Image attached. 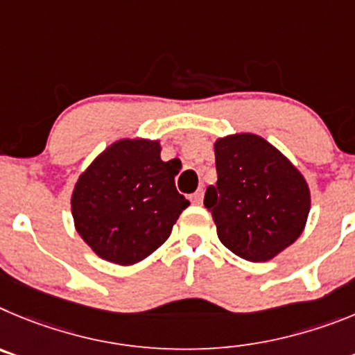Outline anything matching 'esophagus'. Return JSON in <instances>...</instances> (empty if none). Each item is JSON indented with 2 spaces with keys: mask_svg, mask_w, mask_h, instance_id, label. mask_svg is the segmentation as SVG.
I'll return each mask as SVG.
<instances>
[{
  "mask_svg": "<svg viewBox=\"0 0 355 355\" xmlns=\"http://www.w3.org/2000/svg\"><path fill=\"white\" fill-rule=\"evenodd\" d=\"M191 201H193L194 205H201V201H203V189H198L196 193L191 194Z\"/></svg>",
  "mask_w": 355,
  "mask_h": 355,
  "instance_id": "esophagus-1",
  "label": "esophagus"
}]
</instances>
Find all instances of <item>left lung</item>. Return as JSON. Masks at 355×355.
Wrapping results in <instances>:
<instances>
[{"mask_svg": "<svg viewBox=\"0 0 355 355\" xmlns=\"http://www.w3.org/2000/svg\"><path fill=\"white\" fill-rule=\"evenodd\" d=\"M217 184L203 205L223 245L248 261H269L304 230L311 193L304 175L285 154L253 132L214 143Z\"/></svg>", "mask_w": 355, "mask_h": 355, "instance_id": "left-lung-1", "label": "left lung"}]
</instances>
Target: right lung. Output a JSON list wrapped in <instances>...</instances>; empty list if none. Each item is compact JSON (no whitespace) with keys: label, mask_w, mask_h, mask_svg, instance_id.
I'll list each match as a JSON object with an SVG mask.
<instances>
[{"label":"right lung","mask_w":355,"mask_h":355,"mask_svg":"<svg viewBox=\"0 0 355 355\" xmlns=\"http://www.w3.org/2000/svg\"><path fill=\"white\" fill-rule=\"evenodd\" d=\"M161 150V139H116L79 175L70 196L74 228L102 260L139 263L189 207L175 187L177 164L162 161Z\"/></svg>","instance_id":"right-lung-1"}]
</instances>
